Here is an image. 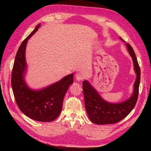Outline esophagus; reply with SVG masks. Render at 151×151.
Returning a JSON list of instances; mask_svg holds the SVG:
<instances>
[{"instance_id":"34e87169","label":"esophagus","mask_w":151,"mask_h":151,"mask_svg":"<svg viewBox=\"0 0 151 151\" xmlns=\"http://www.w3.org/2000/svg\"><path fill=\"white\" fill-rule=\"evenodd\" d=\"M76 80H77L78 81H83V79H84V75H83V74H82V73H77L76 75Z\"/></svg>"}]
</instances>
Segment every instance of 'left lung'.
Here are the masks:
<instances>
[{
  "label": "left lung",
  "instance_id": "left-lung-1",
  "mask_svg": "<svg viewBox=\"0 0 151 151\" xmlns=\"http://www.w3.org/2000/svg\"><path fill=\"white\" fill-rule=\"evenodd\" d=\"M128 50L132 58L137 79L134 85V93L127 101L121 103L112 104L104 101L97 92L86 81L83 83L85 108L89 119L96 124H107L116 123L126 117L136 105L140 80V69L133 48L127 43Z\"/></svg>",
  "mask_w": 151,
  "mask_h": 151
}]
</instances>
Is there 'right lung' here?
Returning a JSON list of instances; mask_svg holds the SVG:
<instances>
[{
    "label": "right lung",
    "mask_w": 151,
    "mask_h": 151,
    "mask_svg": "<svg viewBox=\"0 0 151 151\" xmlns=\"http://www.w3.org/2000/svg\"><path fill=\"white\" fill-rule=\"evenodd\" d=\"M40 24L25 39L18 49L12 68L11 85L15 101L25 115L40 122H50L57 119L63 107V99L68 86L73 83V74L41 91H32L24 81L26 70L25 48L28 39L39 29Z\"/></svg>",
    "instance_id": "1"
}]
</instances>
